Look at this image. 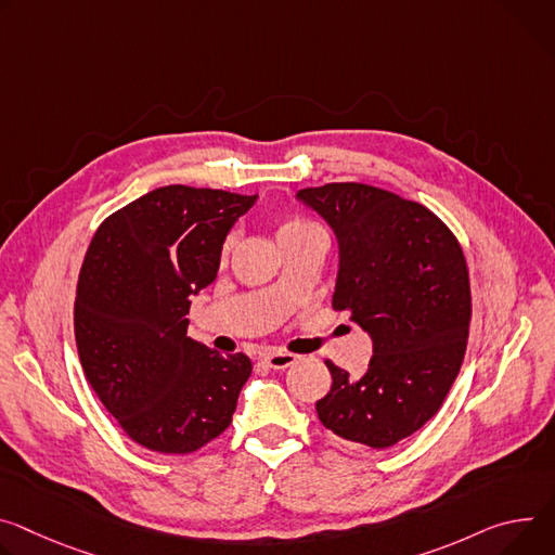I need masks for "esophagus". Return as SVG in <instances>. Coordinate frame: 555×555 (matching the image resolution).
Returning <instances> with one entry per match:
<instances>
[{"instance_id": "esophagus-1", "label": "esophagus", "mask_w": 555, "mask_h": 555, "mask_svg": "<svg viewBox=\"0 0 555 555\" xmlns=\"http://www.w3.org/2000/svg\"><path fill=\"white\" fill-rule=\"evenodd\" d=\"M298 359L289 351H268V354L261 357V363H266L270 370H287L296 363Z\"/></svg>"}]
</instances>
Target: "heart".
I'll use <instances>...</instances> for the list:
<instances>
[{"instance_id": "1", "label": "heart", "mask_w": 555, "mask_h": 555, "mask_svg": "<svg viewBox=\"0 0 555 555\" xmlns=\"http://www.w3.org/2000/svg\"><path fill=\"white\" fill-rule=\"evenodd\" d=\"M310 230H319V228L312 221H306V219H285L276 228V241H283V238H289V236H296V234H304V232H310ZM232 243H234V238L228 236L225 243H223V255H228Z\"/></svg>"}]
</instances>
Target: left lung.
I'll return each instance as SVG.
<instances>
[{"label":"left lung","mask_w":555,"mask_h":555,"mask_svg":"<svg viewBox=\"0 0 555 555\" xmlns=\"http://www.w3.org/2000/svg\"><path fill=\"white\" fill-rule=\"evenodd\" d=\"M338 241L334 310L372 338L361 378L325 361L332 389L317 400L336 436L385 449L418 431L456 380L469 336L472 292L463 247L425 206L365 183L298 190Z\"/></svg>","instance_id":"1"}]
</instances>
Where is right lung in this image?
Wrapping results in <instances>:
<instances>
[{"label":"right lung","mask_w":555,"mask_h":555,"mask_svg":"<svg viewBox=\"0 0 555 555\" xmlns=\"http://www.w3.org/2000/svg\"><path fill=\"white\" fill-rule=\"evenodd\" d=\"M255 201L157 188L111 215L88 245L75 298L79 361L104 408L145 449L190 453L232 423L251 363L190 338L185 317Z\"/></svg>","instance_id":"right-lung-1"}]
</instances>
